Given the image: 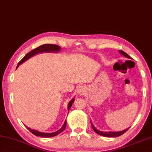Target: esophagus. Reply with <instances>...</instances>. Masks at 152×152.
Here are the masks:
<instances>
[{"label": "esophagus", "mask_w": 152, "mask_h": 152, "mask_svg": "<svg viewBox=\"0 0 152 152\" xmlns=\"http://www.w3.org/2000/svg\"><path fill=\"white\" fill-rule=\"evenodd\" d=\"M86 93V88L84 86H80V87L77 89V94L78 96H84V95Z\"/></svg>", "instance_id": "obj_1"}]
</instances>
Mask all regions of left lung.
Returning a JSON list of instances; mask_svg holds the SVG:
<instances>
[{"label": "left lung", "instance_id": "1", "mask_svg": "<svg viewBox=\"0 0 152 152\" xmlns=\"http://www.w3.org/2000/svg\"><path fill=\"white\" fill-rule=\"evenodd\" d=\"M118 52H119L122 55L124 56V57L129 58V59H132L130 56L128 55L127 53H124V51H123V50H118ZM90 123L91 124L92 129H94V131L96 132L97 134H99L102 136H105V137H117V136H121L122 134H123L124 132H126L129 129V128H128V129L124 130H122V131H117V132H111V131L110 132H103V131H100V130L97 129L93 125V123H91V121H90Z\"/></svg>", "mask_w": 152, "mask_h": 152}]
</instances>
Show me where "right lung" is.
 Returning a JSON list of instances; mask_svg holds the SVG:
<instances>
[{"mask_svg":"<svg viewBox=\"0 0 152 152\" xmlns=\"http://www.w3.org/2000/svg\"><path fill=\"white\" fill-rule=\"evenodd\" d=\"M61 49V47H59L58 45H52V44H45L43 45H41L39 47H38L37 48L34 49V50H32L31 51L28 53L24 57H23L22 60H21L19 63L18 64L16 69L21 64H22L23 62H24L28 60L29 58L32 57V56H35V55H37L39 53H58L60 51V50ZM74 102V98H72V99H71L70 102L68 103V113L69 112V110L70 109L71 107H72V103ZM26 126V125H25ZM66 126V121L65 120L64 123L63 124L60 129L57 131L54 132H51V133H45V132H41L38 131V130H34L31 129L30 128H29L28 126H26V128H28V129L29 130L31 133L34 134V135L37 136H41V137H45V138H49V137H53V136H55L56 135H58V134H60L62 132L63 130L65 129Z\"/></svg>","mask_w":152,"mask_h":152,"instance_id":"add662e5","label":"right lung"}]
</instances>
